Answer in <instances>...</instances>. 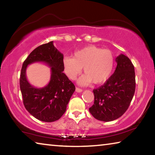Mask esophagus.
I'll return each instance as SVG.
<instances>
[{
    "label": "esophagus",
    "mask_w": 155,
    "mask_h": 155,
    "mask_svg": "<svg viewBox=\"0 0 155 155\" xmlns=\"http://www.w3.org/2000/svg\"><path fill=\"white\" fill-rule=\"evenodd\" d=\"M82 91H83L82 89H81L79 87H76V91H77V92L80 93V92H82Z\"/></svg>",
    "instance_id": "34e87169"
}]
</instances>
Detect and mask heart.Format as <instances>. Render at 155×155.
Segmentation results:
<instances>
[{"mask_svg": "<svg viewBox=\"0 0 155 155\" xmlns=\"http://www.w3.org/2000/svg\"><path fill=\"white\" fill-rule=\"evenodd\" d=\"M114 65L113 52L96 46L85 47L76 51L73 58L66 57L63 59L65 74L72 80L75 79L83 68L85 74L78 79L81 85L104 83L111 77Z\"/></svg>", "mask_w": 155, "mask_h": 155, "instance_id": "b5f03b06", "label": "heart"}]
</instances>
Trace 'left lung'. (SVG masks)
Here are the masks:
<instances>
[{
  "label": "left lung",
  "mask_w": 155,
  "mask_h": 155,
  "mask_svg": "<svg viewBox=\"0 0 155 155\" xmlns=\"http://www.w3.org/2000/svg\"><path fill=\"white\" fill-rule=\"evenodd\" d=\"M117 67L114 74L98 88L93 90L94 103L89 111L96 119L113 121L124 114L135 91L134 65L128 57H117Z\"/></svg>",
  "instance_id": "1"
}]
</instances>
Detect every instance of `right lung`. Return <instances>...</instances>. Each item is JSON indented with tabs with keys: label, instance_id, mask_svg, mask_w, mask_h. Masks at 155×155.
<instances>
[{
	"label": "right lung",
	"instance_id": "obj_1",
	"mask_svg": "<svg viewBox=\"0 0 155 155\" xmlns=\"http://www.w3.org/2000/svg\"><path fill=\"white\" fill-rule=\"evenodd\" d=\"M64 55L50 41L37 47L25 59L21 69L20 87L26 109L36 119L52 122L58 120L66 107L75 86L65 75L63 66ZM35 62H45L51 68L50 82L42 88H36L28 82L25 70Z\"/></svg>",
	"mask_w": 155,
	"mask_h": 155
}]
</instances>
